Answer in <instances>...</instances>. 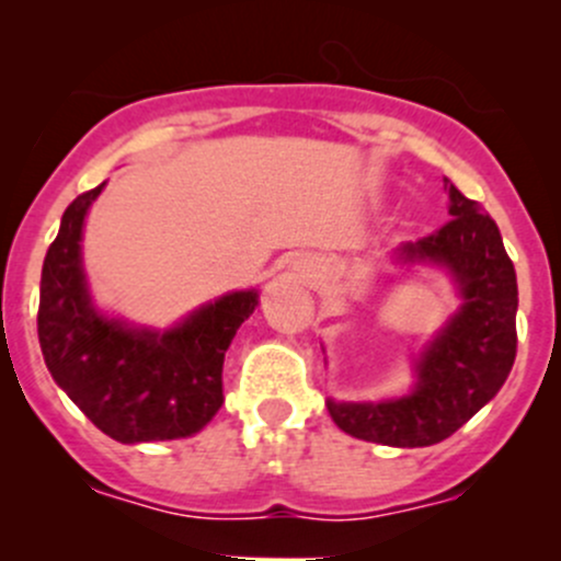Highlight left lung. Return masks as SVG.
I'll use <instances>...</instances> for the list:
<instances>
[{
    "instance_id": "8db88e82",
    "label": "left lung",
    "mask_w": 561,
    "mask_h": 561,
    "mask_svg": "<svg viewBox=\"0 0 561 561\" xmlns=\"http://www.w3.org/2000/svg\"><path fill=\"white\" fill-rule=\"evenodd\" d=\"M450 222L399 247L404 263H437L454 274L461 309L417 360V382L380 404L328 401L333 423L350 437L393 448H426L448 439L489 404L516 360L518 285L500 228L480 203L445 181Z\"/></svg>"
}]
</instances>
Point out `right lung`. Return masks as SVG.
<instances>
[{
    "mask_svg": "<svg viewBox=\"0 0 561 561\" xmlns=\"http://www.w3.org/2000/svg\"><path fill=\"white\" fill-rule=\"evenodd\" d=\"M103 186L67 206L45 254L37 309L45 366L116 443L190 437L222 407L225 353L257 307V293H228L162 333L100 314L83 276L81 233Z\"/></svg>",
    "mask_w": 561,
    "mask_h": 561,
    "instance_id": "obj_1",
    "label": "right lung"
}]
</instances>
